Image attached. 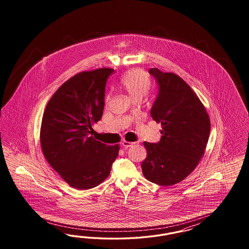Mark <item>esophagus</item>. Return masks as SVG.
<instances>
[{"instance_id":"34e87169","label":"esophagus","mask_w":249,"mask_h":249,"mask_svg":"<svg viewBox=\"0 0 249 249\" xmlns=\"http://www.w3.org/2000/svg\"><path fill=\"white\" fill-rule=\"evenodd\" d=\"M122 146L123 147H125V148H128V147H131V146H133L134 145V142H126V141H124L123 142H122Z\"/></svg>"}]
</instances>
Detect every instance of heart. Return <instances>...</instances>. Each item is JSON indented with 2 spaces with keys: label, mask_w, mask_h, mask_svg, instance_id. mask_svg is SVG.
Wrapping results in <instances>:
<instances>
[{
  "label": "heart",
  "mask_w": 249,
  "mask_h": 249,
  "mask_svg": "<svg viewBox=\"0 0 249 249\" xmlns=\"http://www.w3.org/2000/svg\"><path fill=\"white\" fill-rule=\"evenodd\" d=\"M151 78L150 75L141 69L127 72L121 77L120 88L125 91L132 100H141L151 90ZM108 98H107V101Z\"/></svg>",
  "instance_id": "heart-1"
}]
</instances>
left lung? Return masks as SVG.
<instances>
[{
	"mask_svg": "<svg viewBox=\"0 0 249 249\" xmlns=\"http://www.w3.org/2000/svg\"><path fill=\"white\" fill-rule=\"evenodd\" d=\"M159 85L151 110L160 123L158 143L144 142L147 157L142 163L144 177L162 186L184 180L204 155L211 123L204 104L188 84L174 73L151 68Z\"/></svg>",
	"mask_w": 249,
	"mask_h": 249,
	"instance_id": "8db88e82",
	"label": "left lung"
}]
</instances>
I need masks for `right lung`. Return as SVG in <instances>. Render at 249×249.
I'll use <instances>...</instances> for the list:
<instances>
[{
    "label": "right lung",
    "instance_id": "right-lung-1",
    "mask_svg": "<svg viewBox=\"0 0 249 249\" xmlns=\"http://www.w3.org/2000/svg\"><path fill=\"white\" fill-rule=\"evenodd\" d=\"M112 68L83 71L60 86L45 107L40 128L44 156L73 188L88 190L105 181L120 145L94 139L92 126L100 121L105 89Z\"/></svg>",
    "mask_w": 249,
    "mask_h": 249
}]
</instances>
